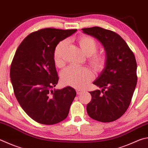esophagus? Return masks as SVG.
<instances>
[{
    "instance_id": "1",
    "label": "esophagus",
    "mask_w": 148,
    "mask_h": 148,
    "mask_svg": "<svg viewBox=\"0 0 148 148\" xmlns=\"http://www.w3.org/2000/svg\"><path fill=\"white\" fill-rule=\"evenodd\" d=\"M82 92H83V90L82 89H79V88H77V89H76L77 95H80V94Z\"/></svg>"
}]
</instances>
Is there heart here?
Wrapping results in <instances>:
<instances>
[{
	"mask_svg": "<svg viewBox=\"0 0 148 148\" xmlns=\"http://www.w3.org/2000/svg\"><path fill=\"white\" fill-rule=\"evenodd\" d=\"M77 41L83 52L88 56L87 61L90 66L96 71L103 69L107 63V56L103 52H96L98 48L97 42L88 36H80ZM67 43L66 40H63L56 45L53 51V61L58 67H62L65 65L63 53ZM61 77L64 84L79 88L91 81L94 75L87 67L69 66L61 72Z\"/></svg>",
	"mask_w": 148,
	"mask_h": 148,
	"instance_id": "1",
	"label": "heart"
}]
</instances>
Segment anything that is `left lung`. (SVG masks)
Returning a JSON list of instances; mask_svg holds the SVG:
<instances>
[{
  "mask_svg": "<svg viewBox=\"0 0 148 148\" xmlns=\"http://www.w3.org/2000/svg\"><path fill=\"white\" fill-rule=\"evenodd\" d=\"M82 29L101 42L107 56L105 68L93 82L102 89L89 92L92 99L87 104V112L99 122H113L127 111L135 89L137 65L135 55L114 32L98 26Z\"/></svg>",
  "mask_w": 148,
  "mask_h": 148,
  "instance_id": "left-lung-1",
  "label": "left lung"
}]
</instances>
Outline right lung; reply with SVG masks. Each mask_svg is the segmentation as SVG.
Segmentation results:
<instances>
[{
    "mask_svg": "<svg viewBox=\"0 0 148 148\" xmlns=\"http://www.w3.org/2000/svg\"><path fill=\"white\" fill-rule=\"evenodd\" d=\"M76 29L45 28L31 33L17 48L10 67L16 98L28 116L41 124L53 125L67 117L76 92L71 87L53 89L59 77L53 51Z\"/></svg>",
    "mask_w": 148,
    "mask_h": 148,
    "instance_id": "right-lung-1",
    "label": "right lung"
}]
</instances>
